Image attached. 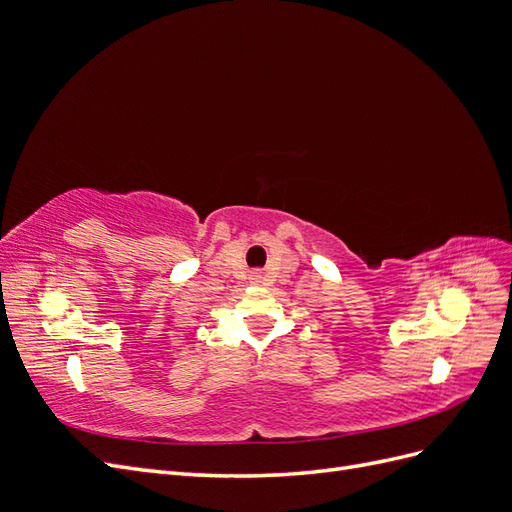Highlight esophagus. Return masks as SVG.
Instances as JSON below:
<instances>
[{
  "instance_id": "1",
  "label": "esophagus",
  "mask_w": 512,
  "mask_h": 512,
  "mask_svg": "<svg viewBox=\"0 0 512 512\" xmlns=\"http://www.w3.org/2000/svg\"><path fill=\"white\" fill-rule=\"evenodd\" d=\"M260 280H262V275H260V273H252V282H254V284H258Z\"/></svg>"
}]
</instances>
